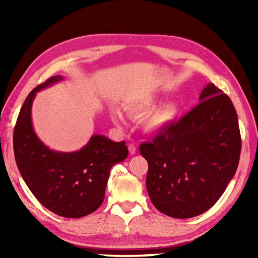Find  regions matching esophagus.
<instances>
[{"label":"esophagus","mask_w":258,"mask_h":258,"mask_svg":"<svg viewBox=\"0 0 258 258\" xmlns=\"http://www.w3.org/2000/svg\"><path fill=\"white\" fill-rule=\"evenodd\" d=\"M128 151H130L131 155H134L135 152H137V147L131 143V145H128Z\"/></svg>","instance_id":"obj_1"}]
</instances>
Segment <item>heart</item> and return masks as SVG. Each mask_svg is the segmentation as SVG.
Here are the masks:
<instances>
[{"label": "heart", "instance_id": "heart-1", "mask_svg": "<svg viewBox=\"0 0 258 258\" xmlns=\"http://www.w3.org/2000/svg\"><path fill=\"white\" fill-rule=\"evenodd\" d=\"M156 102L157 98L154 95H145V97L132 99L125 102L124 109L130 116L139 118V117L145 116L146 113L151 111L156 106ZM178 115H180V109L175 103L164 104L146 117L143 120V126L149 132H156V131H160L173 124L177 119ZM110 116L113 123L118 127H124L125 119L119 110L113 109L110 112Z\"/></svg>", "mask_w": 258, "mask_h": 258}]
</instances>
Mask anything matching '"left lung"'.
Returning a JSON list of instances; mask_svg holds the SVG:
<instances>
[{"instance_id": "8db88e82", "label": "left lung", "mask_w": 258, "mask_h": 258, "mask_svg": "<svg viewBox=\"0 0 258 258\" xmlns=\"http://www.w3.org/2000/svg\"><path fill=\"white\" fill-rule=\"evenodd\" d=\"M240 150L233 103L208 83L198 106L140 146L149 165L146 183L151 203L174 218L208 211L233 178Z\"/></svg>"}]
</instances>
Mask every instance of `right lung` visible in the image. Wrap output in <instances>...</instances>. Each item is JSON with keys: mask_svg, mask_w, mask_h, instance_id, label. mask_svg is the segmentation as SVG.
Instances as JSON below:
<instances>
[{"mask_svg": "<svg viewBox=\"0 0 258 258\" xmlns=\"http://www.w3.org/2000/svg\"><path fill=\"white\" fill-rule=\"evenodd\" d=\"M63 81L53 76L28 94L20 109L14 132V150L18 169L32 194L56 215L80 218L100 207L110 169L128 155L125 141L115 142L94 134L80 150H51L35 133L32 106L38 91Z\"/></svg>", "mask_w": 258, "mask_h": 258, "instance_id": "add662e5", "label": "right lung"}]
</instances>
